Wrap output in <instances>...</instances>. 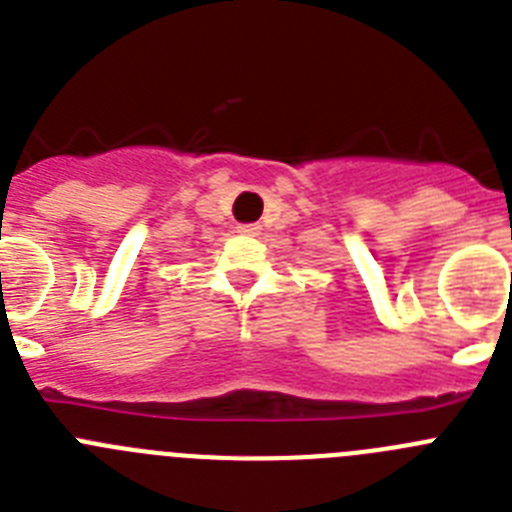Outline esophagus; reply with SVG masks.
Masks as SVG:
<instances>
[{
  "instance_id": "esophagus-1",
  "label": "esophagus",
  "mask_w": 512,
  "mask_h": 512,
  "mask_svg": "<svg viewBox=\"0 0 512 512\" xmlns=\"http://www.w3.org/2000/svg\"><path fill=\"white\" fill-rule=\"evenodd\" d=\"M238 233L248 235V238H256V235H261V225H238Z\"/></svg>"
}]
</instances>
